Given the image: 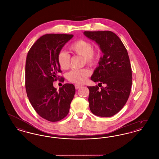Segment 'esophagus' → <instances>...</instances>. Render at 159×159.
Here are the masks:
<instances>
[{
    "instance_id": "34e87169",
    "label": "esophagus",
    "mask_w": 159,
    "mask_h": 159,
    "mask_svg": "<svg viewBox=\"0 0 159 159\" xmlns=\"http://www.w3.org/2000/svg\"><path fill=\"white\" fill-rule=\"evenodd\" d=\"M75 88H76V89H79V88H81L82 86L81 85V84H76L75 85Z\"/></svg>"
}]
</instances>
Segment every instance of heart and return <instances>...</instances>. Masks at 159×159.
Instances as JSON below:
<instances>
[{
    "mask_svg": "<svg viewBox=\"0 0 159 159\" xmlns=\"http://www.w3.org/2000/svg\"><path fill=\"white\" fill-rule=\"evenodd\" d=\"M70 49L73 53L82 56L84 62L91 66L96 65L100 58L101 51L99 49L93 48L91 42L87 40H77L71 43ZM57 61L61 69L67 70L70 65V55L67 52L61 51L58 53ZM91 73V71L87 68L75 69L68 73L67 77L73 83L82 84L86 82Z\"/></svg>",
    "mask_w": 159,
    "mask_h": 159,
    "instance_id": "obj_1",
    "label": "heart"
}]
</instances>
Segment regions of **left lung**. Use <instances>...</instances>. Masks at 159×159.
I'll list each match as a JSON object with an SVG mask.
<instances>
[{"label": "left lung", "mask_w": 159, "mask_h": 159, "mask_svg": "<svg viewBox=\"0 0 159 159\" xmlns=\"http://www.w3.org/2000/svg\"><path fill=\"white\" fill-rule=\"evenodd\" d=\"M84 34L96 42L104 53L91 77L92 80L101 84V88L88 87L90 110L96 116L111 117L121 110L130 93L132 75L128 51L112 31H86Z\"/></svg>", "instance_id": "left-lung-1"}]
</instances>
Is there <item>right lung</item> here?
<instances>
[{
    "mask_svg": "<svg viewBox=\"0 0 159 159\" xmlns=\"http://www.w3.org/2000/svg\"><path fill=\"white\" fill-rule=\"evenodd\" d=\"M73 34H47L38 39L29 51L25 62V89L31 104L42 118L52 122L67 116L73 100L75 88L66 83L57 91L53 82L64 78L57 55Z\"/></svg>",
    "mask_w": 159,
    "mask_h": 159,
    "instance_id": "add662e5",
    "label": "right lung"
}]
</instances>
